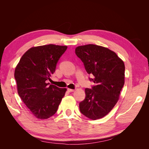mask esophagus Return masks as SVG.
I'll use <instances>...</instances> for the list:
<instances>
[{
  "mask_svg": "<svg viewBox=\"0 0 149 149\" xmlns=\"http://www.w3.org/2000/svg\"><path fill=\"white\" fill-rule=\"evenodd\" d=\"M68 91L69 92H74L75 91V89H70V88H68Z\"/></svg>",
  "mask_w": 149,
  "mask_h": 149,
  "instance_id": "34e87169",
  "label": "esophagus"
}]
</instances>
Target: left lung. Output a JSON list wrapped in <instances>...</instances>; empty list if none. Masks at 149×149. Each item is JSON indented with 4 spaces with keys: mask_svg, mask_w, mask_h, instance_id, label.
Masks as SVG:
<instances>
[{
    "mask_svg": "<svg viewBox=\"0 0 149 149\" xmlns=\"http://www.w3.org/2000/svg\"><path fill=\"white\" fill-rule=\"evenodd\" d=\"M75 53L87 73L94 76L90 79L96 83L92 89H85L86 97L79 103L80 111L89 119H101L119 100L124 84V61L109 48L93 44L76 47Z\"/></svg>",
    "mask_w": 149,
    "mask_h": 149,
    "instance_id": "8db88e82",
    "label": "left lung"
}]
</instances>
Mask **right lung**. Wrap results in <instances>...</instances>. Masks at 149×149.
<instances>
[{"label": "right lung", "mask_w": 149, "mask_h": 149, "mask_svg": "<svg viewBox=\"0 0 149 149\" xmlns=\"http://www.w3.org/2000/svg\"><path fill=\"white\" fill-rule=\"evenodd\" d=\"M67 46L49 44L31 47L17 64L14 76L19 96L35 118L46 119L55 114L66 88L47 83Z\"/></svg>", "instance_id": "1"}]
</instances>
